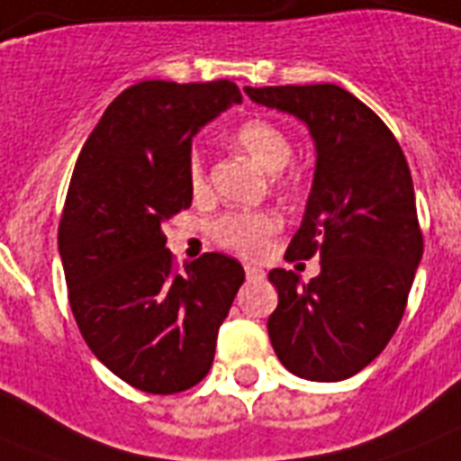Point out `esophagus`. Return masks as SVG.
Segmentation results:
<instances>
[{
  "mask_svg": "<svg viewBox=\"0 0 461 461\" xmlns=\"http://www.w3.org/2000/svg\"><path fill=\"white\" fill-rule=\"evenodd\" d=\"M246 270V277H249V280H263V277H266V273H263V270H260V267H256V266H246L244 267Z\"/></svg>",
  "mask_w": 461,
  "mask_h": 461,
  "instance_id": "1",
  "label": "esophagus"
}]
</instances>
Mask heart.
<instances>
[{
	"mask_svg": "<svg viewBox=\"0 0 461 461\" xmlns=\"http://www.w3.org/2000/svg\"><path fill=\"white\" fill-rule=\"evenodd\" d=\"M234 143L239 150H244L249 158L266 172L275 174L282 179V169L292 159V140L280 126L267 122V119H251L239 126L234 133ZM188 184L195 195H203L208 191V174L198 158L191 159L188 165ZM277 217L266 210L256 212H230L212 222L210 231L217 244L231 251L256 258L260 253H266L270 234L277 230Z\"/></svg>",
	"mask_w": 461,
	"mask_h": 461,
	"instance_id": "heart-1",
	"label": "heart"
}]
</instances>
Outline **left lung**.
Listing matches in <instances>:
<instances>
[{
    "label": "left lung",
    "instance_id": "8db88e82",
    "mask_svg": "<svg viewBox=\"0 0 461 461\" xmlns=\"http://www.w3.org/2000/svg\"><path fill=\"white\" fill-rule=\"evenodd\" d=\"M244 90L302 119L315 143L313 186L285 258L318 253L321 275L303 285L294 270H270L280 294L270 342L299 378H351L394 335L421 263L407 158L383 119L335 83Z\"/></svg>",
    "mask_w": 461,
    "mask_h": 461
}]
</instances>
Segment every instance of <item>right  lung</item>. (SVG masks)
<instances>
[{
    "instance_id": "1",
    "label": "right lung",
    "mask_w": 461,
    "mask_h": 461,
    "mask_svg": "<svg viewBox=\"0 0 461 461\" xmlns=\"http://www.w3.org/2000/svg\"><path fill=\"white\" fill-rule=\"evenodd\" d=\"M231 81H140L104 110L76 159L59 256L76 325L114 375L150 394L208 375L241 263L203 253L176 273L162 224L191 205V139L230 104Z\"/></svg>"
}]
</instances>
